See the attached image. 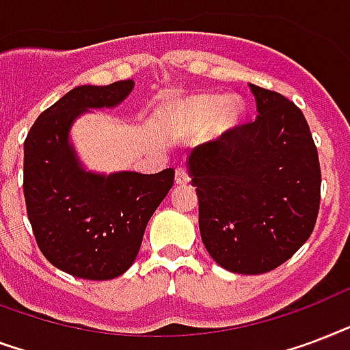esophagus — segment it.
<instances>
[{
    "instance_id": "1",
    "label": "esophagus",
    "mask_w": 350,
    "mask_h": 350,
    "mask_svg": "<svg viewBox=\"0 0 350 350\" xmlns=\"http://www.w3.org/2000/svg\"><path fill=\"white\" fill-rule=\"evenodd\" d=\"M175 183L178 184V186H184V184L189 183V175L188 172H186V167H177L175 170Z\"/></svg>"
}]
</instances>
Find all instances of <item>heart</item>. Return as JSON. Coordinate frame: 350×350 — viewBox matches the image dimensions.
<instances>
[{
    "instance_id": "heart-1",
    "label": "heart",
    "mask_w": 350,
    "mask_h": 350,
    "mask_svg": "<svg viewBox=\"0 0 350 350\" xmlns=\"http://www.w3.org/2000/svg\"><path fill=\"white\" fill-rule=\"evenodd\" d=\"M245 113V102L237 94H195L178 107V124L186 129L202 127L208 142H219L241 126Z\"/></svg>"
}]
</instances>
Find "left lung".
Returning <instances> with one entry per match:
<instances>
[{
  "instance_id": "left-lung-1",
  "label": "left lung",
  "mask_w": 350,
  "mask_h": 350,
  "mask_svg": "<svg viewBox=\"0 0 350 350\" xmlns=\"http://www.w3.org/2000/svg\"><path fill=\"white\" fill-rule=\"evenodd\" d=\"M257 118L186 159L199 230L219 267L256 275L288 261L319 210L318 150L305 116L283 94L250 83Z\"/></svg>"
}]
</instances>
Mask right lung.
<instances>
[{"mask_svg": "<svg viewBox=\"0 0 350 350\" xmlns=\"http://www.w3.org/2000/svg\"><path fill=\"white\" fill-rule=\"evenodd\" d=\"M135 82L78 85L38 116L23 146L27 215L43 256L75 278L115 279L131 267L146 226L173 186V167L138 172L88 170L72 126L93 109H115Z\"/></svg>", "mask_w": 350, "mask_h": 350, "instance_id": "right-lung-1", "label": "right lung"}]
</instances>
